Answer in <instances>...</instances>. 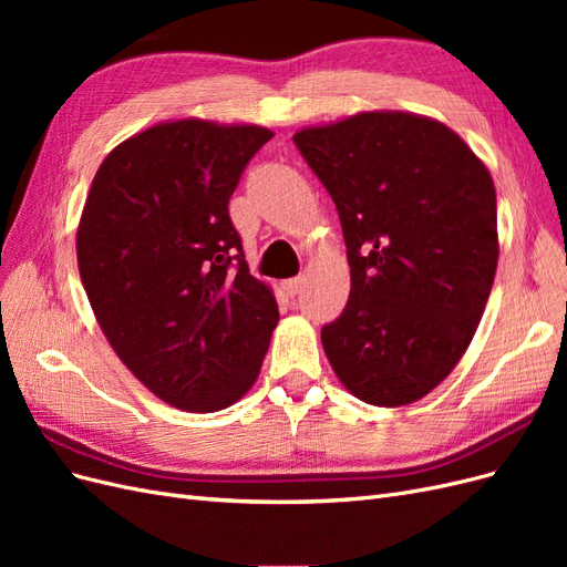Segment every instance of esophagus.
Wrapping results in <instances>:
<instances>
[{"instance_id": "34e87169", "label": "esophagus", "mask_w": 567, "mask_h": 567, "mask_svg": "<svg viewBox=\"0 0 567 567\" xmlns=\"http://www.w3.org/2000/svg\"><path fill=\"white\" fill-rule=\"evenodd\" d=\"M281 286H284V290H286L288 296H298V293H300V288H302V277L286 279Z\"/></svg>"}]
</instances>
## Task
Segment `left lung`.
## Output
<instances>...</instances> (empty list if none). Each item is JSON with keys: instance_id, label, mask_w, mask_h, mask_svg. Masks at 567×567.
<instances>
[{"instance_id": "1", "label": "left lung", "mask_w": 567, "mask_h": 567, "mask_svg": "<svg viewBox=\"0 0 567 567\" xmlns=\"http://www.w3.org/2000/svg\"><path fill=\"white\" fill-rule=\"evenodd\" d=\"M331 194L350 298L321 329L354 398L404 406L437 388L471 346L499 260L489 169L440 120L369 111L293 136Z\"/></svg>"}]
</instances>
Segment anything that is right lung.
I'll use <instances>...</instances> for the list:
<instances>
[{"label":"right lung","mask_w":567,"mask_h":567,"mask_svg":"<svg viewBox=\"0 0 567 567\" xmlns=\"http://www.w3.org/2000/svg\"><path fill=\"white\" fill-rule=\"evenodd\" d=\"M260 125L167 120L99 165L78 225V267L111 348L156 398L194 414L252 388L279 307L250 277L229 217Z\"/></svg>","instance_id":"right-lung-1"}]
</instances>
